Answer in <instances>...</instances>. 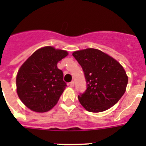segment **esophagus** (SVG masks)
Wrapping results in <instances>:
<instances>
[{
  "label": "esophagus",
  "mask_w": 146,
  "mask_h": 146,
  "mask_svg": "<svg viewBox=\"0 0 146 146\" xmlns=\"http://www.w3.org/2000/svg\"><path fill=\"white\" fill-rule=\"evenodd\" d=\"M69 86H70V87H74V81H72L71 82H69Z\"/></svg>",
  "instance_id": "esophagus-1"
}]
</instances>
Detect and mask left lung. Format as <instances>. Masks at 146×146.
I'll list each match as a JSON object with an SVG mask.
<instances>
[{"instance_id": "obj_1", "label": "left lung", "mask_w": 146, "mask_h": 146, "mask_svg": "<svg viewBox=\"0 0 146 146\" xmlns=\"http://www.w3.org/2000/svg\"><path fill=\"white\" fill-rule=\"evenodd\" d=\"M84 72L87 89L80 94L82 106L99 113L116 104L126 91L128 77L123 66L108 54L88 48L72 53Z\"/></svg>"}]
</instances>
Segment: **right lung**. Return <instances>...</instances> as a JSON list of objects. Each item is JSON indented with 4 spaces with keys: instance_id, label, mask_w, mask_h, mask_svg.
Wrapping results in <instances>:
<instances>
[{
    "instance_id": "add662e5",
    "label": "right lung",
    "mask_w": 146,
    "mask_h": 146,
    "mask_svg": "<svg viewBox=\"0 0 146 146\" xmlns=\"http://www.w3.org/2000/svg\"><path fill=\"white\" fill-rule=\"evenodd\" d=\"M68 55L65 50L42 47L33 52L17 74L18 96L27 108L44 113L52 109L66 87L58 62Z\"/></svg>"
}]
</instances>
